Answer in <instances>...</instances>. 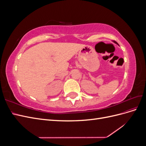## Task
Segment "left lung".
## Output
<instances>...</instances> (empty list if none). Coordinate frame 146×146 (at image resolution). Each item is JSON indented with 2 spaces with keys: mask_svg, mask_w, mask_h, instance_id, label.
Wrapping results in <instances>:
<instances>
[{
  "mask_svg": "<svg viewBox=\"0 0 146 146\" xmlns=\"http://www.w3.org/2000/svg\"><path fill=\"white\" fill-rule=\"evenodd\" d=\"M113 41V42H114V43H115V44H117V45L119 46V44H118V43H117V42L116 41Z\"/></svg>",
  "mask_w": 146,
  "mask_h": 146,
  "instance_id": "8db88e82",
  "label": "left lung"
}]
</instances>
